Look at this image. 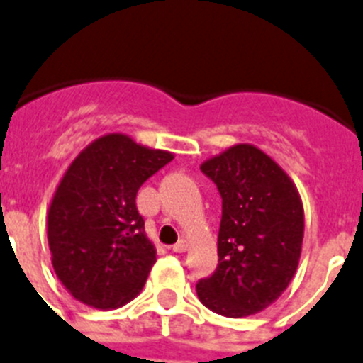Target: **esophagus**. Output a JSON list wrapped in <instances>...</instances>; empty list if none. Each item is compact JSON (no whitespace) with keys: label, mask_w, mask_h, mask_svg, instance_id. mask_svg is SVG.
<instances>
[{"label":"esophagus","mask_w":363,"mask_h":363,"mask_svg":"<svg viewBox=\"0 0 363 363\" xmlns=\"http://www.w3.org/2000/svg\"><path fill=\"white\" fill-rule=\"evenodd\" d=\"M188 247H189L188 240L181 238L174 247H172V249H174V252H186V250H188Z\"/></svg>","instance_id":"obj_1"}]
</instances>
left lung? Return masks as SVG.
Segmentation results:
<instances>
[{
	"label": "left lung",
	"instance_id": "obj_1",
	"mask_svg": "<svg viewBox=\"0 0 363 363\" xmlns=\"http://www.w3.org/2000/svg\"><path fill=\"white\" fill-rule=\"evenodd\" d=\"M201 170L222 197L218 267L197 283L215 313L240 319L276 303L301 259L304 209L289 174L270 155L238 143L213 155Z\"/></svg>",
	"mask_w": 363,
	"mask_h": 363
}]
</instances>
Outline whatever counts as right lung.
<instances>
[{"label":"right lung","mask_w":363,"mask_h":363,"mask_svg":"<svg viewBox=\"0 0 363 363\" xmlns=\"http://www.w3.org/2000/svg\"><path fill=\"white\" fill-rule=\"evenodd\" d=\"M174 154L111 132L67 166L48 209L52 265L64 289L98 310L120 308L145 286L155 247L135 195Z\"/></svg>","instance_id":"add662e5"}]
</instances>
